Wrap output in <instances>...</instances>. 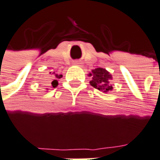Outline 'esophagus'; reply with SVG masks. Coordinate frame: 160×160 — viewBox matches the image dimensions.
<instances>
[{"mask_svg":"<svg viewBox=\"0 0 160 160\" xmlns=\"http://www.w3.org/2000/svg\"><path fill=\"white\" fill-rule=\"evenodd\" d=\"M74 64H80V62H79L78 60H76V61H74Z\"/></svg>","mask_w":160,"mask_h":160,"instance_id":"esophagus-1","label":"esophagus"}]
</instances>
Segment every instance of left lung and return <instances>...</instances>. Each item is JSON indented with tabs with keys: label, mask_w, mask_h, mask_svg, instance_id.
Masks as SVG:
<instances>
[{
	"label": "left lung",
	"mask_w": 160,
	"mask_h": 160,
	"mask_svg": "<svg viewBox=\"0 0 160 160\" xmlns=\"http://www.w3.org/2000/svg\"><path fill=\"white\" fill-rule=\"evenodd\" d=\"M92 80L90 81L91 86L101 92H108L113 89V86L110 84V80L112 79V75L106 69L102 68H98L92 70Z\"/></svg>",
	"instance_id": "8db88e82"
}]
</instances>
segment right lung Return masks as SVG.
<instances>
[{
	"label": "right lung",
	"instance_id": "1",
	"mask_svg": "<svg viewBox=\"0 0 160 160\" xmlns=\"http://www.w3.org/2000/svg\"><path fill=\"white\" fill-rule=\"evenodd\" d=\"M54 74V80L52 82V87H56L58 86V79H60V78H62V74H55V73H52Z\"/></svg>",
	"mask_w": 160,
	"mask_h": 160
}]
</instances>
